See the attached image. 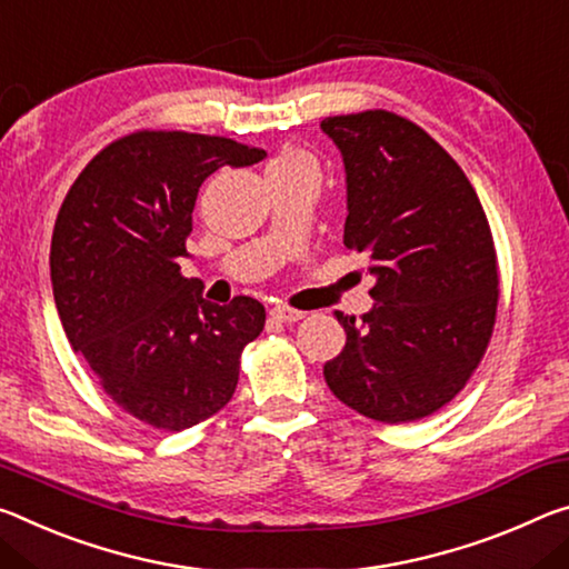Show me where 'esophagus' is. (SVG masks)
<instances>
[{"mask_svg":"<svg viewBox=\"0 0 569 569\" xmlns=\"http://www.w3.org/2000/svg\"><path fill=\"white\" fill-rule=\"evenodd\" d=\"M269 318L272 320H277V322H284V325H290V322H297V320H302L305 315L300 312V310H292V307H272V310H269Z\"/></svg>","mask_w":569,"mask_h":569,"instance_id":"34e87169","label":"esophagus"}]
</instances>
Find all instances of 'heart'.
Wrapping results in <instances>:
<instances>
[{
	"label": "heart",
	"mask_w": 569,
	"mask_h": 569,
	"mask_svg": "<svg viewBox=\"0 0 569 569\" xmlns=\"http://www.w3.org/2000/svg\"><path fill=\"white\" fill-rule=\"evenodd\" d=\"M269 171H318V163L310 153L300 151V148H284L282 153L272 158V163L267 166Z\"/></svg>",
	"instance_id": "heart-1"
}]
</instances>
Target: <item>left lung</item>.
I'll use <instances>...</instances> for the list:
<instances>
[{"mask_svg":"<svg viewBox=\"0 0 569 569\" xmlns=\"http://www.w3.org/2000/svg\"><path fill=\"white\" fill-rule=\"evenodd\" d=\"M348 181V249L366 251L372 310L335 312L346 348L325 362L335 398L380 423L439 411L469 383L497 322V249L461 166L390 110L325 118Z\"/></svg>","mask_w":569,"mask_h":569,"instance_id":"8db88e82","label":"left lung"}]
</instances>
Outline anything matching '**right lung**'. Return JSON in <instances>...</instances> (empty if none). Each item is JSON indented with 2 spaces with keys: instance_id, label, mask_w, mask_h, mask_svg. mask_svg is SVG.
I'll use <instances>...</instances> for the list:
<instances>
[{
  "instance_id": "obj_1",
  "label": "right lung",
  "mask_w": 569,
  "mask_h": 569,
  "mask_svg": "<svg viewBox=\"0 0 569 569\" xmlns=\"http://www.w3.org/2000/svg\"><path fill=\"white\" fill-rule=\"evenodd\" d=\"M264 156L223 136L136 130L92 158L60 207L50 277L62 330L102 390L158 431L221 411L264 330L262 302H207L179 264L201 183Z\"/></svg>"
}]
</instances>
